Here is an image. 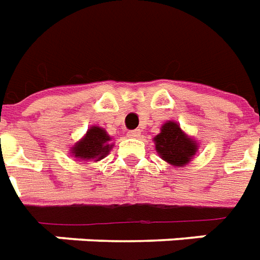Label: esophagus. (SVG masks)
I'll list each match as a JSON object with an SVG mask.
<instances>
[{
  "label": "esophagus",
  "mask_w": 260,
  "mask_h": 260,
  "mask_svg": "<svg viewBox=\"0 0 260 260\" xmlns=\"http://www.w3.org/2000/svg\"><path fill=\"white\" fill-rule=\"evenodd\" d=\"M128 138H140L141 137V132L140 130H132V132L127 133Z\"/></svg>",
  "instance_id": "obj_1"
}]
</instances>
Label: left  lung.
<instances>
[{
  "label": "left lung",
  "instance_id": "1",
  "mask_svg": "<svg viewBox=\"0 0 260 260\" xmlns=\"http://www.w3.org/2000/svg\"><path fill=\"white\" fill-rule=\"evenodd\" d=\"M155 149L166 163L173 167H185L196 156L199 144L183 132L174 120H167L153 138Z\"/></svg>",
  "mask_w": 260,
  "mask_h": 260
}]
</instances>
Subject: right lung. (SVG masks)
<instances>
[{"mask_svg": "<svg viewBox=\"0 0 260 260\" xmlns=\"http://www.w3.org/2000/svg\"><path fill=\"white\" fill-rule=\"evenodd\" d=\"M112 137L100 126H91L83 137L70 148V155L83 161H100L112 149Z\"/></svg>", "mask_w": 260, "mask_h": 260, "instance_id": "obj_1", "label": "right lung"}]
</instances>
